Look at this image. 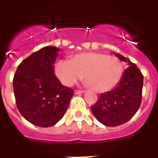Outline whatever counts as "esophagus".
<instances>
[{"instance_id":"esophagus-1","label":"esophagus","mask_w":158,"mask_h":158,"mask_svg":"<svg viewBox=\"0 0 158 158\" xmlns=\"http://www.w3.org/2000/svg\"><path fill=\"white\" fill-rule=\"evenodd\" d=\"M84 90H81V89H75L74 90V94H84Z\"/></svg>"}]
</instances>
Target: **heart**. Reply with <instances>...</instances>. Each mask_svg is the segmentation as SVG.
<instances>
[{
	"label": "heart",
	"instance_id": "heart-1",
	"mask_svg": "<svg viewBox=\"0 0 158 158\" xmlns=\"http://www.w3.org/2000/svg\"><path fill=\"white\" fill-rule=\"evenodd\" d=\"M56 76L64 86H72L83 76L84 84L98 93H105L116 86L124 73L119 58L98 52L74 54L68 60L55 64Z\"/></svg>",
	"mask_w": 158,
	"mask_h": 158
}]
</instances>
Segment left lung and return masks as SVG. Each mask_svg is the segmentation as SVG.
<instances>
[{"instance_id":"8db88e82","label":"left lung","mask_w":158,"mask_h":158,"mask_svg":"<svg viewBox=\"0 0 158 158\" xmlns=\"http://www.w3.org/2000/svg\"><path fill=\"white\" fill-rule=\"evenodd\" d=\"M120 60L127 62L120 83L115 89L101 94L91 106L97 120L104 125L114 127L126 123L137 112L142 102L143 75L129 58L115 54Z\"/></svg>"}]
</instances>
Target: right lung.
Listing matches in <instances>:
<instances>
[{
  "instance_id": "obj_1",
  "label": "right lung",
  "mask_w": 158,
  "mask_h": 158,
  "mask_svg": "<svg viewBox=\"0 0 158 158\" xmlns=\"http://www.w3.org/2000/svg\"><path fill=\"white\" fill-rule=\"evenodd\" d=\"M59 49L45 47L19 64L14 75L16 106L28 122L51 127L69 107L74 90L62 85L55 75L54 63Z\"/></svg>"
}]
</instances>
